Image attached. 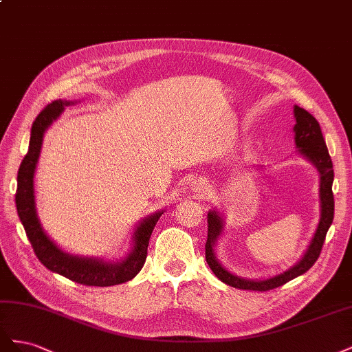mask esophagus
<instances>
[{"instance_id":"esophagus-1","label":"esophagus","mask_w":352,"mask_h":352,"mask_svg":"<svg viewBox=\"0 0 352 352\" xmlns=\"http://www.w3.org/2000/svg\"><path fill=\"white\" fill-rule=\"evenodd\" d=\"M202 186H204V185H202ZM199 189H201V188H199Z\"/></svg>"}]
</instances>
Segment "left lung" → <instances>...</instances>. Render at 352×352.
Segmentation results:
<instances>
[{"label": "left lung", "instance_id": "8db88e82", "mask_svg": "<svg viewBox=\"0 0 352 352\" xmlns=\"http://www.w3.org/2000/svg\"><path fill=\"white\" fill-rule=\"evenodd\" d=\"M294 116L296 120L294 126L296 148L308 160V162H311L316 166L318 173H320V207H322L320 221H318V226L310 247H308L304 257L298 261L294 267L270 279L251 280V279H243L236 274L229 273L225 267H221V264L217 261L214 245L223 230V219L219 216L217 211L214 210L210 211L207 216L208 236L206 242L207 264L210 265L212 273H214L223 283L236 287V289L261 291V292L270 291V289H274V287H279L286 282L298 278V276H301L308 269H311L313 264L317 261L318 255L322 252L323 243L326 239V233L333 221V212H335V201H333V192H332L333 164H332V158H330L327 151L320 124H318V122L310 113L301 107H298V105L294 107Z\"/></svg>", "mask_w": 352, "mask_h": 352}]
</instances>
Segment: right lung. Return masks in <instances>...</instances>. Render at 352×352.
I'll return each mask as SVG.
<instances>
[{"label":"right lung","mask_w":352,"mask_h":352,"mask_svg":"<svg viewBox=\"0 0 352 352\" xmlns=\"http://www.w3.org/2000/svg\"><path fill=\"white\" fill-rule=\"evenodd\" d=\"M73 102L57 100L48 104L42 110L32 124L29 150L20 164L17 173V192H16V207L20 221L25 228L26 236L34 248L38 260L51 272L58 273L65 278L87 286H113L120 285L133 279L141 272L146 260L148 242L155 223L158 221L163 211L144 219L140 226L136 228L133 235V248L126 255L124 260L117 263H105L98 258H85L78 255H70L63 252L57 245L52 242L47 233L42 229L35 208L34 195V175L38 158L41 154L42 140L44 133L63 113L66 105Z\"/></svg>","instance_id":"obj_1"}]
</instances>
